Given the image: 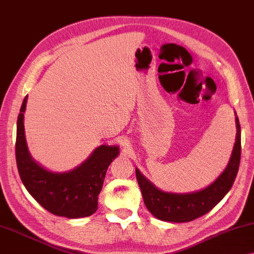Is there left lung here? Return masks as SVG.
I'll list each match as a JSON object with an SVG mask.
<instances>
[{
	"label": "left lung",
	"instance_id": "8db88e82",
	"mask_svg": "<svg viewBox=\"0 0 254 254\" xmlns=\"http://www.w3.org/2000/svg\"><path fill=\"white\" fill-rule=\"evenodd\" d=\"M236 139L229 162L212 184L190 193L163 192L155 187L136 168V178L142 190L143 200L149 211L160 220L187 222L209 212L232 189L241 161V126L237 116Z\"/></svg>",
	"mask_w": 254,
	"mask_h": 254
}]
</instances>
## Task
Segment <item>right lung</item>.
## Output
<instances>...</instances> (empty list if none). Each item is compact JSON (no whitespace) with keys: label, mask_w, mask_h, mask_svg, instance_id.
<instances>
[{"label":"right lung","mask_w":254,"mask_h":254,"mask_svg":"<svg viewBox=\"0 0 254 254\" xmlns=\"http://www.w3.org/2000/svg\"><path fill=\"white\" fill-rule=\"evenodd\" d=\"M28 96L23 99L17 122L15 159L22 184L49 212L60 217H88L97 210L105 173L118 157V145H100L72 170L53 173L35 161L27 146L23 115Z\"/></svg>","instance_id":"add662e5"}]
</instances>
